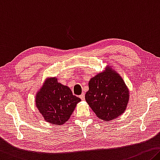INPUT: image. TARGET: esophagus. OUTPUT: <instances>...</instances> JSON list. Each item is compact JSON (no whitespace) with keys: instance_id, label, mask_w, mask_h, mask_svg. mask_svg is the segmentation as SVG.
Returning a JSON list of instances; mask_svg holds the SVG:
<instances>
[{"instance_id":"obj_1","label":"esophagus","mask_w":160,"mask_h":160,"mask_svg":"<svg viewBox=\"0 0 160 160\" xmlns=\"http://www.w3.org/2000/svg\"><path fill=\"white\" fill-rule=\"evenodd\" d=\"M80 98L82 100H85V94L84 93H82L81 95H80Z\"/></svg>"}]
</instances>
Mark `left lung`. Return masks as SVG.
<instances>
[{
    "label": "left lung",
    "mask_w": 160,
    "mask_h": 160,
    "mask_svg": "<svg viewBox=\"0 0 160 160\" xmlns=\"http://www.w3.org/2000/svg\"><path fill=\"white\" fill-rule=\"evenodd\" d=\"M88 85L85 100L98 118L108 122L122 115L129 102V90L112 67L91 78Z\"/></svg>",
    "instance_id": "left-lung-1"
}]
</instances>
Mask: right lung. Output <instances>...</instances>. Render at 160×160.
I'll use <instances>...</instances> for the list:
<instances>
[{"label":"right lung","mask_w":160,"mask_h":160,"mask_svg":"<svg viewBox=\"0 0 160 160\" xmlns=\"http://www.w3.org/2000/svg\"><path fill=\"white\" fill-rule=\"evenodd\" d=\"M81 100L72 95L68 86L48 78L35 96V105L44 120L52 125H62L69 120Z\"/></svg>","instance_id":"add662e5"}]
</instances>
